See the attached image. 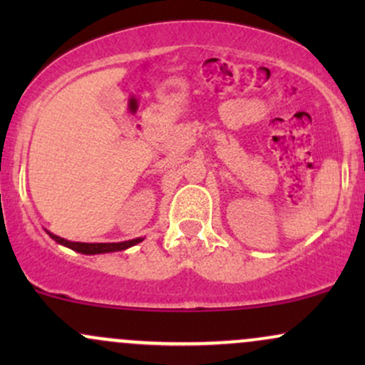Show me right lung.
<instances>
[{
    "label": "right lung",
    "instance_id": "add662e5",
    "mask_svg": "<svg viewBox=\"0 0 365 365\" xmlns=\"http://www.w3.org/2000/svg\"><path fill=\"white\" fill-rule=\"evenodd\" d=\"M49 237H51L53 240H56L58 244L70 247L72 250H77V252H82V254L116 252V250H125V249H128V247H132V245H135V244H139V242H142V238H135V240L118 242V244H82V242H68V240H65V238L53 235V233H49Z\"/></svg>",
    "mask_w": 365,
    "mask_h": 365
}]
</instances>
